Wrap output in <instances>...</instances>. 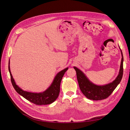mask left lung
<instances>
[{
    "label": "left lung",
    "mask_w": 130,
    "mask_h": 130,
    "mask_svg": "<svg viewBox=\"0 0 130 130\" xmlns=\"http://www.w3.org/2000/svg\"><path fill=\"white\" fill-rule=\"evenodd\" d=\"M120 48V47H119ZM122 59L120 70L116 79L112 82L105 85H97L90 82L84 73L76 67H73L77 73V78L80 88L87 98L93 100H101L107 98L112 93L117 85L120 83L123 76V57L121 50Z\"/></svg>",
    "instance_id": "obj_1"
}]
</instances>
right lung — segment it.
Returning a JSON list of instances; mask_svg holds the SVG:
<instances>
[{"mask_svg":"<svg viewBox=\"0 0 130 130\" xmlns=\"http://www.w3.org/2000/svg\"><path fill=\"white\" fill-rule=\"evenodd\" d=\"M9 65L10 60L9 62V71L10 74L11 82L15 90L17 93L22 96L27 100L35 104L39 105L51 104L58 98L60 91V84L62 79L65 72L68 68L67 67L59 72L55 77L50 86L46 90L40 93H34V92L24 91L16 84L11 73Z\"/></svg>","mask_w":130,"mask_h":130,"instance_id":"add662e5","label":"right lung"}]
</instances>
